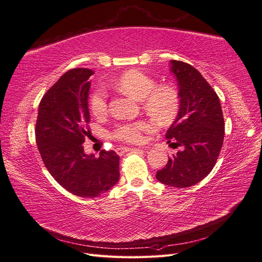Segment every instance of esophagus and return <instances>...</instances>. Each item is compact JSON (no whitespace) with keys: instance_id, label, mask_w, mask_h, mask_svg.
Here are the masks:
<instances>
[{"instance_id":"34e87169","label":"esophagus","mask_w":262,"mask_h":262,"mask_svg":"<svg viewBox=\"0 0 262 262\" xmlns=\"http://www.w3.org/2000/svg\"><path fill=\"white\" fill-rule=\"evenodd\" d=\"M135 150H138L137 148H129V147H120V148H116V153L120 154H124L125 152H128V151H135Z\"/></svg>"}]
</instances>
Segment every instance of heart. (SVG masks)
Masks as SVG:
<instances>
[{
	"mask_svg": "<svg viewBox=\"0 0 262 262\" xmlns=\"http://www.w3.org/2000/svg\"><path fill=\"white\" fill-rule=\"evenodd\" d=\"M116 90L132 98L142 101L143 109L154 120L161 124H168L176 118L180 99L177 91L169 85L157 86L152 77L139 70H130L124 73L115 83ZM91 111L96 118H102L108 112L106 94L102 89H97L91 97ZM156 129L150 121H137L123 123L116 126L113 137L123 142L140 143L143 134Z\"/></svg>",
	"mask_w": 262,
	"mask_h": 262,
	"instance_id": "obj_1",
	"label": "heart"
}]
</instances>
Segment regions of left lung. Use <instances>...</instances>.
Listing matches in <instances>:
<instances>
[{
  "label": "left lung",
  "mask_w": 262,
  "mask_h": 262,
  "mask_svg": "<svg viewBox=\"0 0 262 262\" xmlns=\"http://www.w3.org/2000/svg\"><path fill=\"white\" fill-rule=\"evenodd\" d=\"M170 72L178 82L180 106L165 137L180 150L156 177L181 189L195 185L214 168L224 143L225 121L219 97L195 68L170 60Z\"/></svg>",
  "instance_id": "left-lung-1"
}]
</instances>
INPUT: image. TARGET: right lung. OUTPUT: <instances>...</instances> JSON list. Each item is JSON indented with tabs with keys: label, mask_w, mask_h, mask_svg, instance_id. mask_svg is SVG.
Instances as JSON below:
<instances>
[{
	"label": "right lung",
	"mask_w": 262,
	"mask_h": 262,
	"mask_svg": "<svg viewBox=\"0 0 262 262\" xmlns=\"http://www.w3.org/2000/svg\"><path fill=\"white\" fill-rule=\"evenodd\" d=\"M92 74L85 68L66 72L44 95L35 125L37 149L47 170L62 188L81 198L99 196L120 179V157L114 151L101 150L98 158L84 152L83 143L91 136Z\"/></svg>",
	"instance_id": "obj_1"
}]
</instances>
